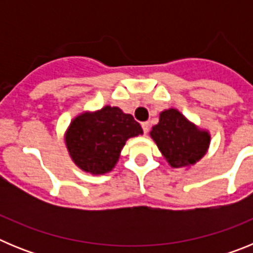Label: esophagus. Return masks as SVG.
<instances>
[{
  "mask_svg": "<svg viewBox=\"0 0 253 253\" xmlns=\"http://www.w3.org/2000/svg\"><path fill=\"white\" fill-rule=\"evenodd\" d=\"M142 128H143V131H144V134L148 133V131H149V123L148 122L142 123Z\"/></svg>",
  "mask_w": 253,
  "mask_h": 253,
  "instance_id": "obj_1",
  "label": "esophagus"
}]
</instances>
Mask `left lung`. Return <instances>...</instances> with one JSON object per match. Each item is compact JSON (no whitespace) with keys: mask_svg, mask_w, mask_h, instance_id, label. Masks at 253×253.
Listing matches in <instances>:
<instances>
[{"mask_svg":"<svg viewBox=\"0 0 253 253\" xmlns=\"http://www.w3.org/2000/svg\"><path fill=\"white\" fill-rule=\"evenodd\" d=\"M149 135L173 169L194 166L207 154L210 146L209 131L199 128L173 107L160 114V122Z\"/></svg>","mask_w":253,"mask_h":253,"instance_id":"8db88e82","label":"left lung"}]
</instances>
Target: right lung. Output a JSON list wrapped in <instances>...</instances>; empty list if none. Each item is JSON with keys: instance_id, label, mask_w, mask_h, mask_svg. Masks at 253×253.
Here are the masks:
<instances>
[{"instance_id": "add662e5", "label": "right lung", "mask_w": 253, "mask_h": 253, "mask_svg": "<svg viewBox=\"0 0 253 253\" xmlns=\"http://www.w3.org/2000/svg\"><path fill=\"white\" fill-rule=\"evenodd\" d=\"M143 134L139 123L118 106L84 111L71 122L64 143L76 166L91 175H104L115 167L129 138Z\"/></svg>"}]
</instances>
